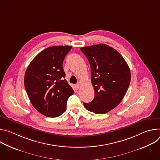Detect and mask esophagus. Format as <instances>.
I'll use <instances>...</instances> for the list:
<instances>
[{
	"label": "esophagus",
	"instance_id": "esophagus-1",
	"mask_svg": "<svg viewBox=\"0 0 160 160\" xmlns=\"http://www.w3.org/2000/svg\"><path fill=\"white\" fill-rule=\"evenodd\" d=\"M75 87H76L77 89H79V88H80V83H77Z\"/></svg>",
	"mask_w": 160,
	"mask_h": 160
}]
</instances>
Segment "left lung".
Segmentation results:
<instances>
[{"mask_svg": "<svg viewBox=\"0 0 160 160\" xmlns=\"http://www.w3.org/2000/svg\"><path fill=\"white\" fill-rule=\"evenodd\" d=\"M88 59L95 96L83 102L85 108L96 114H104L117 107L125 96L130 83V68L120 54L106 44L80 48Z\"/></svg>", "mask_w": 160, "mask_h": 160, "instance_id": "8db88e82", "label": "left lung"}]
</instances>
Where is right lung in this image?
<instances>
[{"label": "right lung", "mask_w": 160, "mask_h": 160, "mask_svg": "<svg viewBox=\"0 0 160 160\" xmlns=\"http://www.w3.org/2000/svg\"><path fill=\"white\" fill-rule=\"evenodd\" d=\"M72 46H52L31 61L25 75V87L33 106L48 117H58L66 109L74 91L68 83L62 62Z\"/></svg>", "instance_id": "obj_1"}]
</instances>
